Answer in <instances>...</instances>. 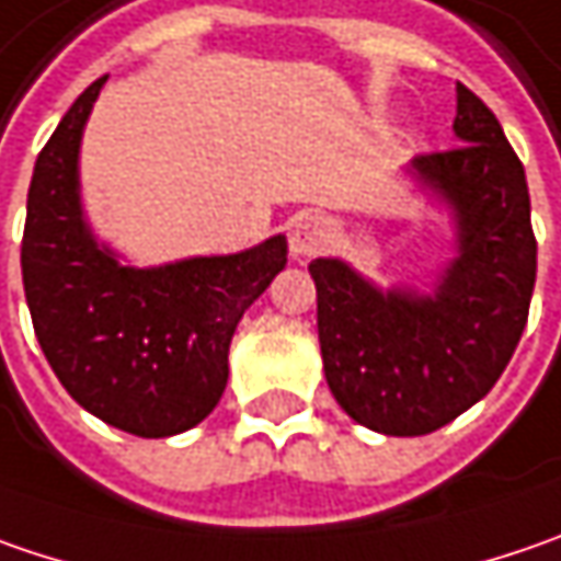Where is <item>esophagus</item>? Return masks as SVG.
<instances>
[{
  "mask_svg": "<svg viewBox=\"0 0 561 561\" xmlns=\"http://www.w3.org/2000/svg\"><path fill=\"white\" fill-rule=\"evenodd\" d=\"M288 241H291V251L298 256L320 254L329 241H332V226H329L327 219H320V216L305 213V216H298V219L291 222Z\"/></svg>",
  "mask_w": 561,
  "mask_h": 561,
  "instance_id": "obj_1",
  "label": "esophagus"
}]
</instances>
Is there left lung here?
Returning a JSON list of instances; mask_svg holds the SVG:
<instances>
[{
  "label": "left lung",
  "instance_id": "obj_1",
  "mask_svg": "<svg viewBox=\"0 0 561 561\" xmlns=\"http://www.w3.org/2000/svg\"><path fill=\"white\" fill-rule=\"evenodd\" d=\"M458 147L414 159L455 207L458 256L433 298L377 291L342 260H313L317 332L335 402L386 436H424L480 402L518 348L537 238L518 153L490 106L458 84Z\"/></svg>",
  "mask_w": 561,
  "mask_h": 561
}]
</instances>
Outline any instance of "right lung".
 <instances>
[{
	"instance_id": "add662e5",
	"label": "right lung",
	"mask_w": 561,
	"mask_h": 561,
	"mask_svg": "<svg viewBox=\"0 0 561 561\" xmlns=\"http://www.w3.org/2000/svg\"><path fill=\"white\" fill-rule=\"evenodd\" d=\"M93 81L39 150L21 241L24 295L49 367L75 402L144 439L197 426L222 399L229 345L244 310L276 279V234L244 254L157 270L118 266L81 219L78 147Z\"/></svg>"
}]
</instances>
